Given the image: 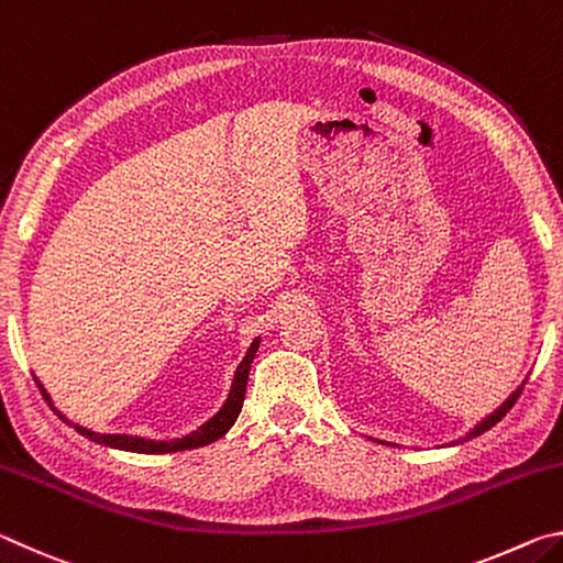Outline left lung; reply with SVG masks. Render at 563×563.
<instances>
[{
    "mask_svg": "<svg viewBox=\"0 0 563 563\" xmlns=\"http://www.w3.org/2000/svg\"><path fill=\"white\" fill-rule=\"evenodd\" d=\"M523 385H527V379H523V383L517 387V389H514V393L507 397V399H504V402L497 407V409H494V412L492 415H487V417H484L482 419V422H476L474 427H472V430L470 432H466L464 437H460V440H454L452 444H462V442H466V440H474V437H479V434H484V432H487V430H492V427L494 424H497L499 422V419L504 417V415H507L509 412V409L514 407V402H517V397L521 395V389H523Z\"/></svg>",
    "mask_w": 563,
    "mask_h": 563,
    "instance_id": "1",
    "label": "left lung"
}]
</instances>
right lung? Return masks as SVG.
<instances>
[{
	"instance_id": "1",
	"label": "right lung",
	"mask_w": 563,
	"mask_h": 563,
	"mask_svg": "<svg viewBox=\"0 0 563 563\" xmlns=\"http://www.w3.org/2000/svg\"><path fill=\"white\" fill-rule=\"evenodd\" d=\"M258 347H261V338H255L251 342V347H247V352L243 355V360L238 362L233 383H231V393H228L221 409H218V412L211 419H206V422L198 427V430L188 432L184 437H176V440H146V437H136V434H101V432L87 430V427H81V424H74L69 417L62 415L59 409L54 407L52 395L46 393L44 385L40 383V377L34 375V379H36V385H40L44 399H46V402H49V407L54 409V412L59 415L66 424H71L76 432L87 437V440L97 442V444H103V446H111V450H121V452L168 454V452H184V450H196V446H206V444H211L216 440H221V437L228 430H231V427L235 424L238 415H241L243 397H245V385H247V373H251L253 357H255V352H258Z\"/></svg>"
}]
</instances>
